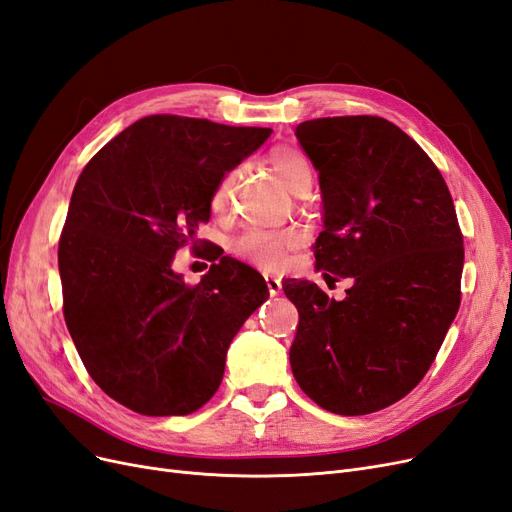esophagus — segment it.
<instances>
[{
	"mask_svg": "<svg viewBox=\"0 0 512 512\" xmlns=\"http://www.w3.org/2000/svg\"><path fill=\"white\" fill-rule=\"evenodd\" d=\"M266 283H268L270 295H278L280 289H283V283H280V278H276V276H272V274L266 276Z\"/></svg>",
	"mask_w": 512,
	"mask_h": 512,
	"instance_id": "1",
	"label": "esophagus"
}]
</instances>
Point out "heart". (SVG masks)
Instances as JSON below:
<instances>
[{
    "mask_svg": "<svg viewBox=\"0 0 512 512\" xmlns=\"http://www.w3.org/2000/svg\"><path fill=\"white\" fill-rule=\"evenodd\" d=\"M270 163L293 193L302 195L310 189L312 166L306 159V155L298 151V148L274 146L270 151ZM234 183H236V172H229L227 176H223L217 189L212 191L210 206L214 212L225 208L229 195H232ZM298 242H300V236L293 227H278V229L251 227L232 242V253L238 259L251 263V266L272 272L283 266L289 251L295 249Z\"/></svg>",
    "mask_w": 512,
    "mask_h": 512,
    "instance_id": "1",
    "label": "heart"
}]
</instances>
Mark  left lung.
I'll list each match as a JSON object with an SVG mask.
<instances>
[{"label":"left lung","instance_id":"left-lung-1","mask_svg":"<svg viewBox=\"0 0 512 512\" xmlns=\"http://www.w3.org/2000/svg\"><path fill=\"white\" fill-rule=\"evenodd\" d=\"M319 170L325 229L315 246L327 283L289 278L300 312L289 351L312 402L344 417L383 410L430 370L459 310L464 236L447 183L423 148L383 117H325L295 127Z\"/></svg>","mask_w":512,"mask_h":512}]
</instances>
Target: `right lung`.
<instances>
[{
    "label": "right lung",
    "instance_id": "obj_1",
    "mask_svg": "<svg viewBox=\"0 0 512 512\" xmlns=\"http://www.w3.org/2000/svg\"><path fill=\"white\" fill-rule=\"evenodd\" d=\"M270 134L151 114L76 180L59 238L65 325L97 387L140 415L202 408L238 329L268 300L263 276L223 251L212 249L197 285L172 272V259L187 244L197 249L212 191Z\"/></svg>",
    "mask_w": 512,
    "mask_h": 512
}]
</instances>
